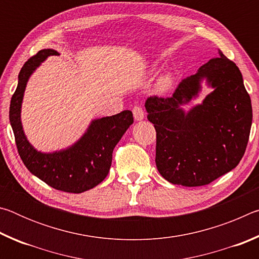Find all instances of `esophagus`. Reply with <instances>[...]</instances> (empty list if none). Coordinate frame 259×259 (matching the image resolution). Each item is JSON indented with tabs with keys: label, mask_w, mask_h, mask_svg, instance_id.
I'll return each instance as SVG.
<instances>
[{
	"label": "esophagus",
	"mask_w": 259,
	"mask_h": 259,
	"mask_svg": "<svg viewBox=\"0 0 259 259\" xmlns=\"http://www.w3.org/2000/svg\"><path fill=\"white\" fill-rule=\"evenodd\" d=\"M133 113H134V117H135L136 121H142L144 117H145V113H144L143 108L139 107V106L134 107Z\"/></svg>",
	"instance_id": "34e87169"
}]
</instances>
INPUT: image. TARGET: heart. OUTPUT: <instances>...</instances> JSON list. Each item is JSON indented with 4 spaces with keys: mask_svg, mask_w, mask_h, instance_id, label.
<instances>
[{
    "mask_svg": "<svg viewBox=\"0 0 259 259\" xmlns=\"http://www.w3.org/2000/svg\"><path fill=\"white\" fill-rule=\"evenodd\" d=\"M157 68H159V65L154 63L151 66V71L156 72ZM172 83H174L172 74L171 73H165L159 78V80H157V82H156V91H157V93L164 94L170 89V88L172 87Z\"/></svg>",
    "mask_w": 259,
    "mask_h": 259,
    "instance_id": "obj_1",
    "label": "heart"
}]
</instances>
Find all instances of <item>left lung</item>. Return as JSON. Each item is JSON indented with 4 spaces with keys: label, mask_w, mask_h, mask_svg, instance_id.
<instances>
[{
    "label": "left lung",
    "mask_w": 259,
    "mask_h": 259,
    "mask_svg": "<svg viewBox=\"0 0 259 259\" xmlns=\"http://www.w3.org/2000/svg\"><path fill=\"white\" fill-rule=\"evenodd\" d=\"M194 75L179 83L172 97H150L147 119L156 130L155 163L169 183L202 186L230 172L247 147L252 123L250 96L238 66L221 50ZM205 80L213 91L188 111Z\"/></svg>",
    "instance_id": "1"
}]
</instances>
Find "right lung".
Wrapping results in <instances>:
<instances>
[{"instance_id":"right-lung-1","label":"right lung","mask_w":259,"mask_h":259,"mask_svg":"<svg viewBox=\"0 0 259 259\" xmlns=\"http://www.w3.org/2000/svg\"><path fill=\"white\" fill-rule=\"evenodd\" d=\"M58 55L59 52L54 49H43L26 61L20 69L18 85L11 98L9 119L26 168L56 190L82 193L97 186L106 178L114 147L134 123V116L131 111H123L112 116L95 119L73 145L49 153L37 151L25 135L21 123V105L30 75L48 57Z\"/></svg>"}]
</instances>
